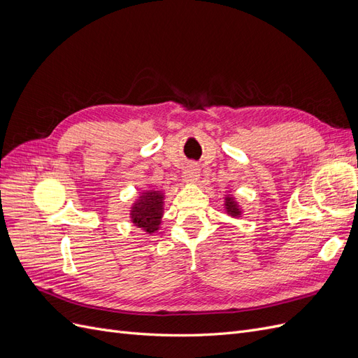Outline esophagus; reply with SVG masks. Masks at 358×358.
I'll return each mask as SVG.
<instances>
[{
  "label": "esophagus",
  "instance_id": "1",
  "mask_svg": "<svg viewBox=\"0 0 358 358\" xmlns=\"http://www.w3.org/2000/svg\"><path fill=\"white\" fill-rule=\"evenodd\" d=\"M183 179L188 183H196L200 179V169L197 164L187 166L185 171H183Z\"/></svg>",
  "mask_w": 358,
  "mask_h": 358
}]
</instances>
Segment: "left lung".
<instances>
[{
	"instance_id": "1",
	"label": "left lung",
	"mask_w": 358,
	"mask_h": 358,
	"mask_svg": "<svg viewBox=\"0 0 358 358\" xmlns=\"http://www.w3.org/2000/svg\"><path fill=\"white\" fill-rule=\"evenodd\" d=\"M224 210L227 215L231 216V218H241L243 215L242 206L234 199L233 194H225L224 196Z\"/></svg>"
}]
</instances>
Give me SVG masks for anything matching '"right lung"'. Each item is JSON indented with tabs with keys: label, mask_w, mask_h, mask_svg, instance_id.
<instances>
[{
	"label": "right lung",
	"mask_w": 358,
	"mask_h": 358,
	"mask_svg": "<svg viewBox=\"0 0 358 358\" xmlns=\"http://www.w3.org/2000/svg\"><path fill=\"white\" fill-rule=\"evenodd\" d=\"M164 200L166 192L162 189L149 188L142 191L129 208V221L146 234L157 233L164 215Z\"/></svg>",
	"instance_id": "add662e5"
}]
</instances>
